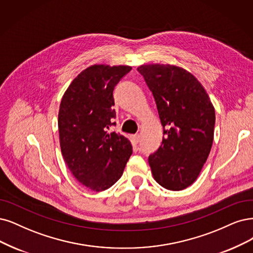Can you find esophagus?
Instances as JSON below:
<instances>
[{
    "label": "esophagus",
    "instance_id": "1",
    "mask_svg": "<svg viewBox=\"0 0 253 253\" xmlns=\"http://www.w3.org/2000/svg\"><path fill=\"white\" fill-rule=\"evenodd\" d=\"M132 137H133V142L134 143L137 144L139 142V134H134Z\"/></svg>",
    "mask_w": 253,
    "mask_h": 253
}]
</instances>
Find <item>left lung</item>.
Wrapping results in <instances>:
<instances>
[{
	"mask_svg": "<svg viewBox=\"0 0 253 253\" xmlns=\"http://www.w3.org/2000/svg\"><path fill=\"white\" fill-rule=\"evenodd\" d=\"M152 91L164 127L161 147L149 155L154 179L181 191L200 174L213 141L216 116L210 97L191 73L170 64L137 68Z\"/></svg>",
	"mask_w": 253,
	"mask_h": 253,
	"instance_id": "left-lung-1",
	"label": "left lung"
}]
</instances>
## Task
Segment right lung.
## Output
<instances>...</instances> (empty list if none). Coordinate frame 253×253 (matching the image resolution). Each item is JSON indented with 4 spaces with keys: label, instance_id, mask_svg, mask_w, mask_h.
I'll return each mask as SVG.
<instances>
[{
    "label": "right lung",
    "instance_id": "right-lung-1",
    "mask_svg": "<svg viewBox=\"0 0 253 253\" xmlns=\"http://www.w3.org/2000/svg\"><path fill=\"white\" fill-rule=\"evenodd\" d=\"M130 71L128 65H91L73 80L61 99V153L75 178L91 191L115 184L132 154L128 138L110 131L116 126L114 89Z\"/></svg>",
    "mask_w": 253,
    "mask_h": 253
}]
</instances>
